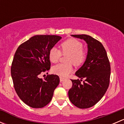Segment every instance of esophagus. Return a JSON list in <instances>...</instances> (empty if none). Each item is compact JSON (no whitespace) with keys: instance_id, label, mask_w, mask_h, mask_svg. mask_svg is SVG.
<instances>
[{"instance_id":"34e87169","label":"esophagus","mask_w":124,"mask_h":124,"mask_svg":"<svg viewBox=\"0 0 124 124\" xmlns=\"http://www.w3.org/2000/svg\"><path fill=\"white\" fill-rule=\"evenodd\" d=\"M65 80V78H63V77H60V82H63V80Z\"/></svg>"}]
</instances>
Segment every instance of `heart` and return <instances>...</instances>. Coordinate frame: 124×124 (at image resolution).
<instances>
[{
	"label": "heart",
	"mask_w": 124,
	"mask_h": 124,
	"mask_svg": "<svg viewBox=\"0 0 124 124\" xmlns=\"http://www.w3.org/2000/svg\"><path fill=\"white\" fill-rule=\"evenodd\" d=\"M63 54H68L67 62H72L76 65H80L85 62L86 53L83 48V44L78 40L70 38L62 42L61 45ZM61 56V52L56 47H52L49 52V59L52 63H56ZM52 72L61 77H65L73 71L71 63L58 64L52 68Z\"/></svg>",
	"instance_id": "obj_1"
}]
</instances>
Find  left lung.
Wrapping results in <instances>:
<instances>
[{
  "instance_id": "left-lung-1",
  "label": "left lung",
  "mask_w": 124,
  "mask_h": 124,
  "mask_svg": "<svg viewBox=\"0 0 124 124\" xmlns=\"http://www.w3.org/2000/svg\"><path fill=\"white\" fill-rule=\"evenodd\" d=\"M83 39L87 45V53L83 65L75 74L80 80H71L72 86L68 91L70 100L80 108H87L97 104L108 89L110 65L102 44L87 35H71ZM83 78L85 79L81 83Z\"/></svg>"
}]
</instances>
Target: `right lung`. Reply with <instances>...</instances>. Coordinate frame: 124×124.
<instances>
[{"mask_svg":"<svg viewBox=\"0 0 124 124\" xmlns=\"http://www.w3.org/2000/svg\"><path fill=\"white\" fill-rule=\"evenodd\" d=\"M62 37L35 35L22 44L16 50L11 66V77L19 98L32 108L48 104L59 83L57 75H48L44 80L39 75L50 68L49 52Z\"/></svg>","mask_w":124,"mask_h":124,"instance_id":"1","label":"right lung"}]
</instances>
